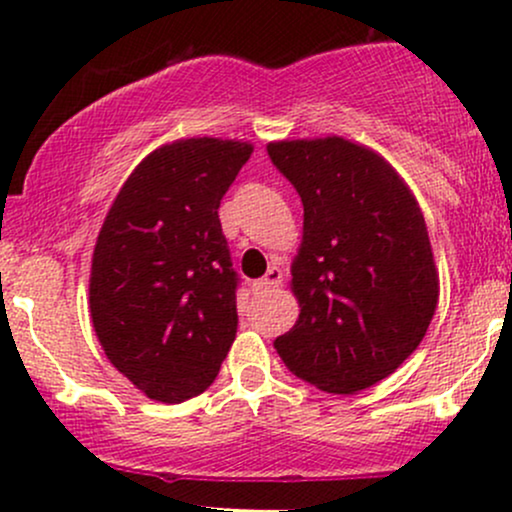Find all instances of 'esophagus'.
Returning <instances> with one entry per match:
<instances>
[{
  "mask_svg": "<svg viewBox=\"0 0 512 512\" xmlns=\"http://www.w3.org/2000/svg\"><path fill=\"white\" fill-rule=\"evenodd\" d=\"M281 281H284V272H281L279 267H269L267 274H264L262 279H257L252 286H255V291H269V289H276Z\"/></svg>",
  "mask_w": 512,
  "mask_h": 512,
  "instance_id": "1",
  "label": "esophagus"
}]
</instances>
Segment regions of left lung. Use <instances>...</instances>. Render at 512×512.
Segmentation results:
<instances>
[{
  "label": "left lung",
  "instance_id": "8db88e82",
  "mask_svg": "<svg viewBox=\"0 0 512 512\" xmlns=\"http://www.w3.org/2000/svg\"><path fill=\"white\" fill-rule=\"evenodd\" d=\"M303 202L293 260L301 315L274 339L296 378L334 395L380 383L421 344L438 274L419 204L370 149L342 137L267 146Z\"/></svg>",
  "mask_w": 512,
  "mask_h": 512
}]
</instances>
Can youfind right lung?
I'll return each instance as SVG.
<instances>
[{
    "instance_id": "add662e5",
    "label": "right lung",
    "mask_w": 512,
    "mask_h": 512,
    "mask_svg": "<svg viewBox=\"0 0 512 512\" xmlns=\"http://www.w3.org/2000/svg\"><path fill=\"white\" fill-rule=\"evenodd\" d=\"M250 144L199 137L134 168L98 233L91 320L105 356L146 397L178 404L214 383L238 332L240 276L221 199Z\"/></svg>"
}]
</instances>
